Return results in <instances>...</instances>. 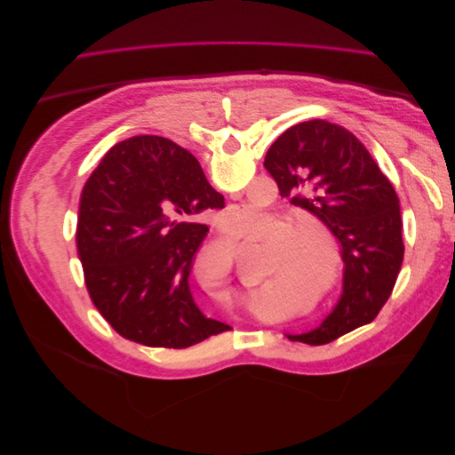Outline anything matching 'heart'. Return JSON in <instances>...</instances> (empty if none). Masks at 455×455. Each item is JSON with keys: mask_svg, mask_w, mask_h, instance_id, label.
Segmentation results:
<instances>
[{"mask_svg": "<svg viewBox=\"0 0 455 455\" xmlns=\"http://www.w3.org/2000/svg\"><path fill=\"white\" fill-rule=\"evenodd\" d=\"M261 221L265 224L262 225ZM283 228L284 222L281 218L266 216L264 212L251 209V206H237L224 218V231L229 233L231 237L251 235L257 228L259 231L252 237L256 244H266L272 241L266 269L258 281L264 288L251 294V307L256 313H269L273 299L279 294L277 284L283 277H291L299 283H313L321 277L324 269L323 254L315 246H307L296 237L298 228ZM199 283L216 304H229L237 292L233 261L222 259L216 266L214 273L211 271V266H201Z\"/></svg>", "mask_w": 455, "mask_h": 455, "instance_id": "1", "label": "heart"}]
</instances>
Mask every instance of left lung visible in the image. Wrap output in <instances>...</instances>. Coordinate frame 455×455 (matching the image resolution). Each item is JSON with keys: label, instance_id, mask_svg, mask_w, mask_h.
<instances>
[{"label": "left lung", "instance_id": "8db88e82", "mask_svg": "<svg viewBox=\"0 0 455 455\" xmlns=\"http://www.w3.org/2000/svg\"><path fill=\"white\" fill-rule=\"evenodd\" d=\"M264 167L281 197L323 222L341 243L343 294L334 311L292 341L324 346L376 319L404 259L401 203L364 144L336 123L311 119L284 131Z\"/></svg>", "mask_w": 455, "mask_h": 455}]
</instances>
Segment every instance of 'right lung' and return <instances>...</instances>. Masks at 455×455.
I'll return each mask as SVG.
<instances>
[{
  "mask_svg": "<svg viewBox=\"0 0 455 455\" xmlns=\"http://www.w3.org/2000/svg\"><path fill=\"white\" fill-rule=\"evenodd\" d=\"M212 209L224 196L172 140L142 134L106 151L81 189L76 246L92 304L119 336L184 349L231 330L203 315L188 283Z\"/></svg>",
  "mask_w": 455,
  "mask_h": 455,
  "instance_id": "right-lung-1",
  "label": "right lung"
}]
</instances>
